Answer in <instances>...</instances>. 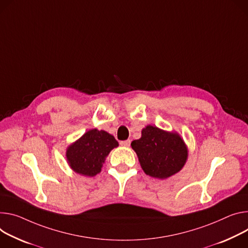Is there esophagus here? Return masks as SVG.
<instances>
[{
    "mask_svg": "<svg viewBox=\"0 0 248 248\" xmlns=\"http://www.w3.org/2000/svg\"><path fill=\"white\" fill-rule=\"evenodd\" d=\"M120 144H121L122 146H124V147H128V146L130 145V140H124V141H121V142H120Z\"/></svg>",
    "mask_w": 248,
    "mask_h": 248,
    "instance_id": "1",
    "label": "esophagus"
}]
</instances>
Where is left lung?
<instances>
[{
    "label": "left lung",
    "mask_w": 248,
    "mask_h": 248,
    "mask_svg": "<svg viewBox=\"0 0 248 248\" xmlns=\"http://www.w3.org/2000/svg\"><path fill=\"white\" fill-rule=\"evenodd\" d=\"M130 145L144 173L157 179L175 175L188 159V147L178 132L150 124L142 128L141 138L133 140Z\"/></svg>",
    "instance_id": "8db88e82"
}]
</instances>
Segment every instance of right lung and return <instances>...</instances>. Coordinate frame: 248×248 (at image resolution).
Here are the masks:
<instances>
[{"label":"right lung","instance_id":"add662e5","mask_svg":"<svg viewBox=\"0 0 248 248\" xmlns=\"http://www.w3.org/2000/svg\"><path fill=\"white\" fill-rule=\"evenodd\" d=\"M119 146L114 136L105 130L86 131L66 149V160L77 174L94 177L102 171L108 153Z\"/></svg>","mask_w":248,"mask_h":248}]
</instances>
